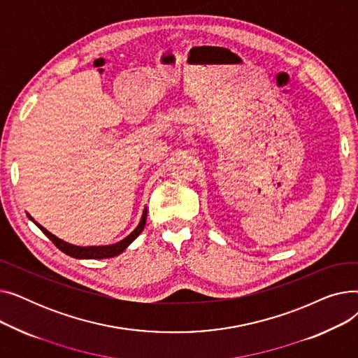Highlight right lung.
Instances as JSON below:
<instances>
[{
    "instance_id": "obj_1",
    "label": "right lung",
    "mask_w": 358,
    "mask_h": 358,
    "mask_svg": "<svg viewBox=\"0 0 358 358\" xmlns=\"http://www.w3.org/2000/svg\"><path fill=\"white\" fill-rule=\"evenodd\" d=\"M31 219V217H30ZM33 220V219H31ZM36 223V222H34ZM145 223H146V209L143 210L141 223L138 224V228L131 232L129 236H126L124 239H122L117 243H113V245H106V247H75L71 245V243H66L64 241H61L59 238H56L55 235H52L50 232H48L43 227H41L39 223H36L37 227L41 228V231L55 243L56 248H59L62 252H65L69 257L73 258H83V259H101V258H111V257H116L120 252H123L131 242H134L139 234L143 231L145 228Z\"/></svg>"
}]
</instances>
